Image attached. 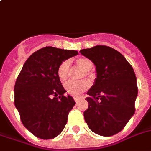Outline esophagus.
<instances>
[{
	"label": "esophagus",
	"mask_w": 151,
	"mask_h": 151,
	"mask_svg": "<svg viewBox=\"0 0 151 151\" xmlns=\"http://www.w3.org/2000/svg\"><path fill=\"white\" fill-rule=\"evenodd\" d=\"M73 99H74V101H75V102H78V101H79V99H80V98H79V97H74V98H73Z\"/></svg>",
	"instance_id": "obj_1"
}]
</instances>
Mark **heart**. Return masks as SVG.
I'll list each match as a JSON object with an SVG mask.
<instances>
[{
	"label": "heart",
	"mask_w": 151,
	"mask_h": 151,
	"mask_svg": "<svg viewBox=\"0 0 151 151\" xmlns=\"http://www.w3.org/2000/svg\"><path fill=\"white\" fill-rule=\"evenodd\" d=\"M76 65L78 67L83 69L85 70V75L90 77L91 70L93 67V62L90 59L86 58H81L76 61ZM57 74L59 80L63 82L66 81L70 75V61H62L59 65L57 71ZM90 87V82L87 80H81V81H69L65 83L64 88L68 93L70 95L78 96L85 90H86Z\"/></svg>",
	"instance_id": "heart-1"
}]
</instances>
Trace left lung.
I'll use <instances>...</instances> for the list:
<instances>
[{
  "instance_id": "1",
  "label": "left lung",
  "mask_w": 151,
  "mask_h": 151,
  "mask_svg": "<svg viewBox=\"0 0 151 151\" xmlns=\"http://www.w3.org/2000/svg\"><path fill=\"white\" fill-rule=\"evenodd\" d=\"M80 53L93 62L97 71L94 85L87 92L86 122L97 134H116L134 114L138 95L134 71L122 53L106 45L84 49Z\"/></svg>"
}]
</instances>
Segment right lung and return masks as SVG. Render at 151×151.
<instances>
[{"instance_id":"obj_1","label":"right lung","mask_w":151,"mask_h":151,"mask_svg":"<svg viewBox=\"0 0 151 151\" xmlns=\"http://www.w3.org/2000/svg\"><path fill=\"white\" fill-rule=\"evenodd\" d=\"M78 53L75 50L47 46L24 62L14 86V104L24 127L36 137L52 139L61 133L75 105L57 71L59 65Z\"/></svg>"}]
</instances>
